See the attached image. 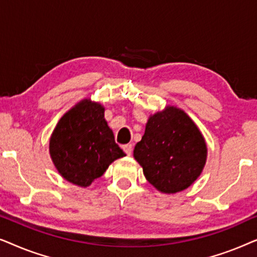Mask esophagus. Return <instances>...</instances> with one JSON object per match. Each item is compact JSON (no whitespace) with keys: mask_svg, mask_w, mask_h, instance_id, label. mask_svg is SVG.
<instances>
[{"mask_svg":"<svg viewBox=\"0 0 257 257\" xmlns=\"http://www.w3.org/2000/svg\"><path fill=\"white\" fill-rule=\"evenodd\" d=\"M122 150H124V152L127 154V156H131L132 151H133V146L131 145V144H126V145H122Z\"/></svg>","mask_w":257,"mask_h":257,"instance_id":"1","label":"esophagus"}]
</instances>
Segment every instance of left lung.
Listing matches in <instances>:
<instances>
[{
	"mask_svg": "<svg viewBox=\"0 0 257 257\" xmlns=\"http://www.w3.org/2000/svg\"><path fill=\"white\" fill-rule=\"evenodd\" d=\"M144 175L158 191L177 193L194 182L205 166V139L184 111L170 106L151 115L133 151Z\"/></svg>",
	"mask_w": 257,
	"mask_h": 257,
	"instance_id": "1",
	"label": "left lung"
}]
</instances>
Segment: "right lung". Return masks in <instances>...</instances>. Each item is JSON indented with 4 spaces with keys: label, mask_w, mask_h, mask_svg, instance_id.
Listing matches in <instances>:
<instances>
[{
    "label": "right lung",
    "mask_w": 257,
    "mask_h": 257,
    "mask_svg": "<svg viewBox=\"0 0 257 257\" xmlns=\"http://www.w3.org/2000/svg\"><path fill=\"white\" fill-rule=\"evenodd\" d=\"M50 156L63 178L87 187L125 153L104 119V107L85 99L58 121L50 139Z\"/></svg>",
    "instance_id": "right-lung-1"
}]
</instances>
